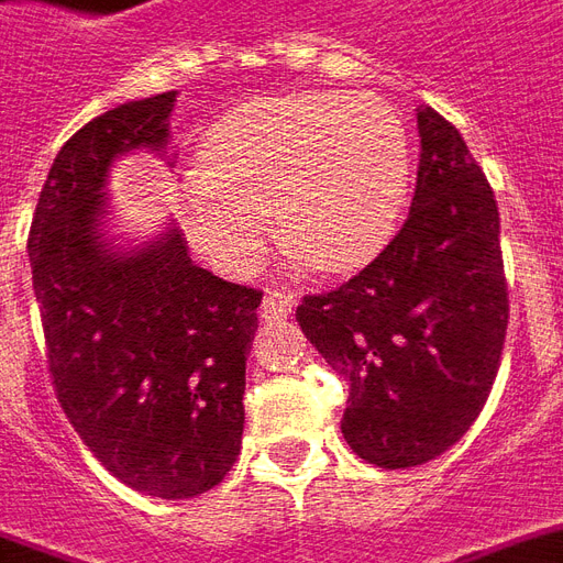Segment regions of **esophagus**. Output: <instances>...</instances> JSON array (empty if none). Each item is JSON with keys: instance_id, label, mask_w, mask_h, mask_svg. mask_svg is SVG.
Masks as SVG:
<instances>
[{"instance_id": "1", "label": "esophagus", "mask_w": 563, "mask_h": 563, "mask_svg": "<svg viewBox=\"0 0 563 563\" xmlns=\"http://www.w3.org/2000/svg\"><path fill=\"white\" fill-rule=\"evenodd\" d=\"M297 306V297L287 287H266L264 302H261V318L264 321H285Z\"/></svg>"}]
</instances>
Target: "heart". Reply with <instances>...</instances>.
Here are the masks:
<instances>
[{
	"instance_id": "1",
	"label": "heart",
	"mask_w": 563,
	"mask_h": 563,
	"mask_svg": "<svg viewBox=\"0 0 563 563\" xmlns=\"http://www.w3.org/2000/svg\"><path fill=\"white\" fill-rule=\"evenodd\" d=\"M179 219L200 254L249 273L273 236L321 269L372 261L411 191L405 119L368 92H287L231 110L203 134Z\"/></svg>"
}]
</instances>
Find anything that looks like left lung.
Returning a JSON list of instances; mask_svg holds the SVG:
<instances>
[{"mask_svg": "<svg viewBox=\"0 0 563 563\" xmlns=\"http://www.w3.org/2000/svg\"><path fill=\"white\" fill-rule=\"evenodd\" d=\"M411 212L375 261L297 321L351 384L342 434L377 467L432 462L489 399L507 335L500 219L486 174L438 110H417Z\"/></svg>", "mask_w": 563, "mask_h": 563, "instance_id": "8db88e82", "label": "left lung"}]
</instances>
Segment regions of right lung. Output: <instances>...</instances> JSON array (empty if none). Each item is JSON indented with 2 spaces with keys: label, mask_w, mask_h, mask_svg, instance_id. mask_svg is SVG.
I'll return each instance as SVG.
<instances>
[{
  "label": "right lung",
  "mask_w": 563,
  "mask_h": 563,
  "mask_svg": "<svg viewBox=\"0 0 563 563\" xmlns=\"http://www.w3.org/2000/svg\"><path fill=\"white\" fill-rule=\"evenodd\" d=\"M174 101H125L71 134L26 245L65 417L113 477L164 500L219 486L240 455L264 297L197 266L176 228L137 249L104 233L108 170L125 152H164Z\"/></svg>",
  "instance_id": "1"
}]
</instances>
